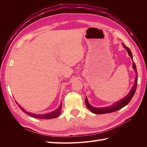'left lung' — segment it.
<instances>
[{"label": "left lung", "mask_w": 147, "mask_h": 147, "mask_svg": "<svg viewBox=\"0 0 147 147\" xmlns=\"http://www.w3.org/2000/svg\"><path fill=\"white\" fill-rule=\"evenodd\" d=\"M123 45V47L124 48L126 49L127 52H128L129 55L131 57V58L133 60V55H132V53L131 52L129 49L125 45ZM133 67L135 70V73H136V78H135V83H134V85L132 87V88L131 89L130 92H129L128 94H127L125 97H124L123 98H122L120 100H119L116 102L113 105H112L111 106H109V107H102V108H96L90 105L88 99L86 97L85 98V104L87 108H88L89 110L91 111L92 113H94L96 114H107V113H110V112H113L115 111H117L119 109H122L124 107V106H126V105L128 104V103L131 101V100L133 98V96L135 95V93L136 92V86H137V83H138V74H137V70H136V65L135 64V62L133 61Z\"/></svg>", "instance_id": "obj_1"}]
</instances>
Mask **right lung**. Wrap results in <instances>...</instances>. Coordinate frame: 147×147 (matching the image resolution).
Masks as SVG:
<instances>
[{"label":"right lung","mask_w":147,"mask_h":147,"mask_svg":"<svg viewBox=\"0 0 147 147\" xmlns=\"http://www.w3.org/2000/svg\"><path fill=\"white\" fill-rule=\"evenodd\" d=\"M16 103L17 104H18L16 102ZM19 105V107L21 109V110L22 111L24 112V113H26V114L29 115L30 116L35 117V118H38V119H51L57 117L58 115L60 114L61 109H62V103H61V105H59V108L56 109V110H55L54 111H52L51 112H49V113L45 114H36L31 113V112H27L24 110L23 107H21L20 105Z\"/></svg>","instance_id":"right-lung-1"}]
</instances>
